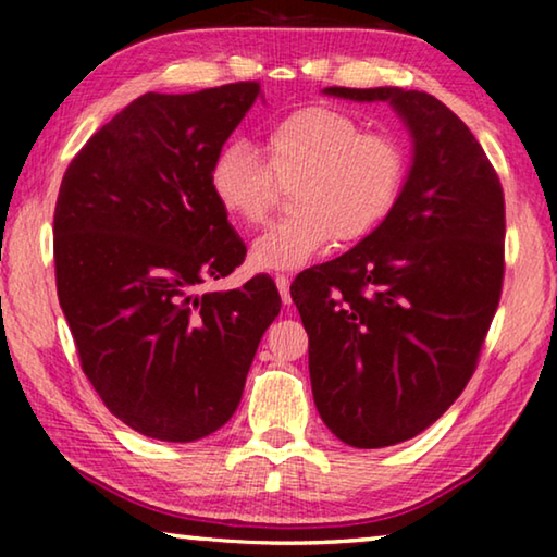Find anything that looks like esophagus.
<instances>
[{
	"label": "esophagus",
	"mask_w": 557,
	"mask_h": 557,
	"mask_svg": "<svg viewBox=\"0 0 557 557\" xmlns=\"http://www.w3.org/2000/svg\"><path fill=\"white\" fill-rule=\"evenodd\" d=\"M275 285H277V289H280L282 301H285V305H289V301H292V297H289V275H285V272H277V275H275Z\"/></svg>",
	"instance_id": "esophagus-1"
}]
</instances>
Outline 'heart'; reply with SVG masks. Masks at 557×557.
<instances>
[{
	"label": "heart",
	"instance_id": "obj_1",
	"mask_svg": "<svg viewBox=\"0 0 557 557\" xmlns=\"http://www.w3.org/2000/svg\"><path fill=\"white\" fill-rule=\"evenodd\" d=\"M265 159L233 143L211 164V191L221 209L245 225H260L290 188L287 219L256 238L260 270H295L336 240L361 243L381 228L408 178V152L393 132L332 108H301L265 135Z\"/></svg>",
	"mask_w": 557,
	"mask_h": 557
}]
</instances>
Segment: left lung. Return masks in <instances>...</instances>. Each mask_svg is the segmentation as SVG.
Wrapping results in <instances>:
<instances>
[{
	"instance_id": "1",
	"label": "left lung",
	"mask_w": 557,
	"mask_h": 557,
	"mask_svg": "<svg viewBox=\"0 0 557 557\" xmlns=\"http://www.w3.org/2000/svg\"><path fill=\"white\" fill-rule=\"evenodd\" d=\"M324 92L388 100L414 143L381 228L289 287L324 425L346 445L379 449L428 430L476 371L504 285V188L471 129L430 92Z\"/></svg>"
}]
</instances>
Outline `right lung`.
<instances>
[{
    "label": "right lung",
    "instance_id": "1",
    "mask_svg": "<svg viewBox=\"0 0 557 557\" xmlns=\"http://www.w3.org/2000/svg\"><path fill=\"white\" fill-rule=\"evenodd\" d=\"M258 81L145 92L73 157L53 211L55 289L81 369L139 435L194 442L231 420L282 299L270 275L206 292L245 260L211 164Z\"/></svg>",
    "mask_w": 557,
    "mask_h": 557
}]
</instances>
